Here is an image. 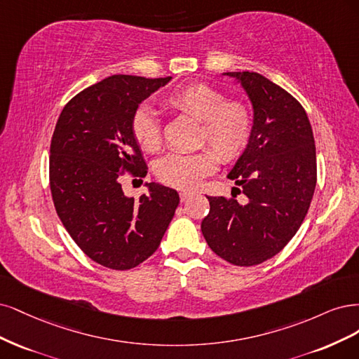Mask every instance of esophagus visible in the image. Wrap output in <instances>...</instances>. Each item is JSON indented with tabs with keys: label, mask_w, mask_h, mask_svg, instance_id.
Listing matches in <instances>:
<instances>
[{
	"label": "esophagus",
	"mask_w": 359,
	"mask_h": 359,
	"mask_svg": "<svg viewBox=\"0 0 359 359\" xmlns=\"http://www.w3.org/2000/svg\"><path fill=\"white\" fill-rule=\"evenodd\" d=\"M179 195H180V201H182V203H184L187 200H189V196H191L192 194H191V192H188V191H182Z\"/></svg>",
	"instance_id": "1"
}]
</instances>
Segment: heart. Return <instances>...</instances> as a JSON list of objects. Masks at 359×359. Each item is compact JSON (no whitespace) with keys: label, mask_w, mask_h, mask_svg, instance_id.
I'll return each mask as SVG.
<instances>
[{"label":"heart","mask_w":359,"mask_h":359,"mask_svg":"<svg viewBox=\"0 0 359 359\" xmlns=\"http://www.w3.org/2000/svg\"><path fill=\"white\" fill-rule=\"evenodd\" d=\"M164 104L175 111L201 121V143H209L195 154H170L156 164L158 179L177 189H194L222 163H234L245 152L252 135V111L243 101L225 100L215 86L196 82L171 90ZM133 135L144 152H156L163 144V130L149 109H138L131 122Z\"/></svg>","instance_id":"b5f03b06"}]
</instances>
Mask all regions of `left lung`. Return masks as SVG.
Masks as SVG:
<instances>
[{
  "mask_svg": "<svg viewBox=\"0 0 359 359\" xmlns=\"http://www.w3.org/2000/svg\"><path fill=\"white\" fill-rule=\"evenodd\" d=\"M224 76L237 80L253 109L250 142L228 172L248 203L207 196L201 231L217 257L250 267L279 253L302 226L316 187V147L306 110L283 88L253 72Z\"/></svg>",
  "mask_w": 359,
  "mask_h": 359,
  "instance_id": "1",
  "label": "left lung"
}]
</instances>
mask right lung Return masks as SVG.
<instances>
[{
    "label": "right lung",
    "instance_id": "obj_1",
    "mask_svg": "<svg viewBox=\"0 0 359 359\" xmlns=\"http://www.w3.org/2000/svg\"><path fill=\"white\" fill-rule=\"evenodd\" d=\"M170 80L110 76L68 101L55 126L49 179L56 213L76 245L111 270L152 255L180 201L177 191L155 182L138 200L121 184L123 171L147 175L131 122L142 101Z\"/></svg>",
    "mask_w": 359,
    "mask_h": 359
}]
</instances>
